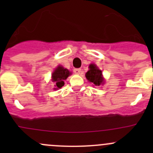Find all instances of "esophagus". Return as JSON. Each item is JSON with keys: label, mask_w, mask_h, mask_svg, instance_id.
Segmentation results:
<instances>
[{"label": "esophagus", "mask_w": 153, "mask_h": 153, "mask_svg": "<svg viewBox=\"0 0 153 153\" xmlns=\"http://www.w3.org/2000/svg\"><path fill=\"white\" fill-rule=\"evenodd\" d=\"M74 72H75V74H76V75H80V74H81L82 71H81V69H74Z\"/></svg>", "instance_id": "esophagus-1"}]
</instances>
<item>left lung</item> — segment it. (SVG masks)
I'll list each match as a JSON object with an SVG mask.
<instances>
[{
	"label": "left lung",
	"mask_w": 153,
	"mask_h": 153,
	"mask_svg": "<svg viewBox=\"0 0 153 153\" xmlns=\"http://www.w3.org/2000/svg\"><path fill=\"white\" fill-rule=\"evenodd\" d=\"M89 71L86 73L85 76L88 81L92 83L95 86H100L104 84V79L102 75V71L100 70L95 64H91L89 66Z\"/></svg>",
	"instance_id": "left-lung-1"
}]
</instances>
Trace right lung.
Returning a JSON list of instances; mask_svg holds the SVG:
<instances>
[{
    "label": "right lung",
    "instance_id": "add662e5",
    "mask_svg": "<svg viewBox=\"0 0 153 153\" xmlns=\"http://www.w3.org/2000/svg\"><path fill=\"white\" fill-rule=\"evenodd\" d=\"M71 75V72L61 66H58L52 74V81L55 84V89L61 88L64 85V81Z\"/></svg>",
    "mask_w": 153,
    "mask_h": 153
}]
</instances>
